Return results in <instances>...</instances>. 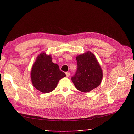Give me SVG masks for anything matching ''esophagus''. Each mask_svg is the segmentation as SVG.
<instances>
[{"mask_svg": "<svg viewBox=\"0 0 134 134\" xmlns=\"http://www.w3.org/2000/svg\"><path fill=\"white\" fill-rule=\"evenodd\" d=\"M65 74H66V76H67V77H69V76L70 75V72H65Z\"/></svg>", "mask_w": 134, "mask_h": 134, "instance_id": "esophagus-1", "label": "esophagus"}]
</instances>
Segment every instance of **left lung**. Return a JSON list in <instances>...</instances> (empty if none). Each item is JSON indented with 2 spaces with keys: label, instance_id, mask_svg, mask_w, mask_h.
<instances>
[{
  "label": "left lung",
  "instance_id": "left-lung-1",
  "mask_svg": "<svg viewBox=\"0 0 134 134\" xmlns=\"http://www.w3.org/2000/svg\"><path fill=\"white\" fill-rule=\"evenodd\" d=\"M77 70L71 80L75 87L82 92H89L100 85L102 72L95 56L88 51L76 57Z\"/></svg>",
  "mask_w": 134,
  "mask_h": 134
}]
</instances>
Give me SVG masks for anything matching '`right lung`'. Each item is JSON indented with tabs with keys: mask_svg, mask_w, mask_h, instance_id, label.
<instances>
[{
	"mask_svg": "<svg viewBox=\"0 0 134 134\" xmlns=\"http://www.w3.org/2000/svg\"><path fill=\"white\" fill-rule=\"evenodd\" d=\"M65 76V73L60 70L59 65L52 62L51 56L45 53L37 57L31 71L34 87L44 93L53 91L60 79Z\"/></svg>",
	"mask_w": 134,
	"mask_h": 134,
	"instance_id": "right-lung-1",
	"label": "right lung"
}]
</instances>
